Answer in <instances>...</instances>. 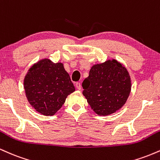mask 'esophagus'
Wrapping results in <instances>:
<instances>
[{"label":"esophagus","instance_id":"esophagus-1","mask_svg":"<svg viewBox=\"0 0 160 160\" xmlns=\"http://www.w3.org/2000/svg\"><path fill=\"white\" fill-rule=\"evenodd\" d=\"M75 86H76V88L79 90H80L81 89V84H80V82H77L76 83H75Z\"/></svg>","mask_w":160,"mask_h":160}]
</instances>
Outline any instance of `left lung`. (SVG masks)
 <instances>
[{"label":"left lung","instance_id":"8db88e82","mask_svg":"<svg viewBox=\"0 0 160 160\" xmlns=\"http://www.w3.org/2000/svg\"><path fill=\"white\" fill-rule=\"evenodd\" d=\"M82 86V95L92 109L99 116H108L126 104L132 83L127 69L112 59L93 65Z\"/></svg>","mask_w":160,"mask_h":160}]
</instances>
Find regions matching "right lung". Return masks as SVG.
I'll return each instance as SVG.
<instances>
[{"label": "right lung", "mask_w": 160, "mask_h": 160, "mask_svg": "<svg viewBox=\"0 0 160 160\" xmlns=\"http://www.w3.org/2000/svg\"><path fill=\"white\" fill-rule=\"evenodd\" d=\"M25 95L36 111L52 116L62 107L68 95L75 91L68 73L61 62L40 59L28 71L24 79Z\"/></svg>", "instance_id": "right-lung-1"}]
</instances>
